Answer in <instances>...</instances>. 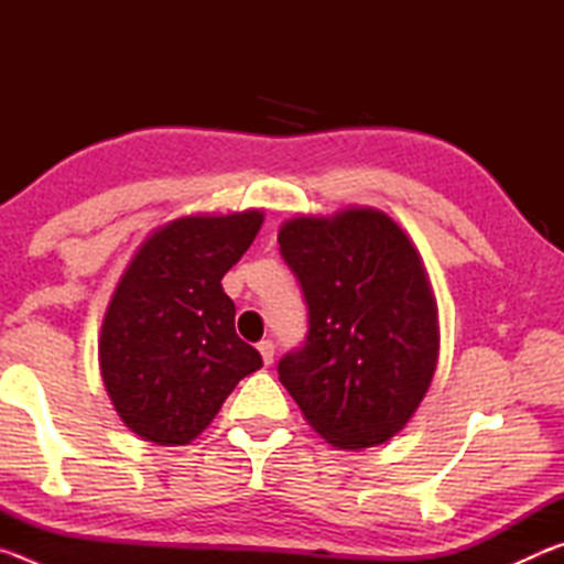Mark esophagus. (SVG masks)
<instances>
[{"instance_id": "obj_1", "label": "esophagus", "mask_w": 564, "mask_h": 564, "mask_svg": "<svg viewBox=\"0 0 564 564\" xmlns=\"http://www.w3.org/2000/svg\"><path fill=\"white\" fill-rule=\"evenodd\" d=\"M259 352H261V358H263L265 366H271V362H273V352H275L273 340H261V343H259Z\"/></svg>"}]
</instances>
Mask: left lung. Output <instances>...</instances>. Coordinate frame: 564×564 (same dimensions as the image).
Listing matches in <instances>:
<instances>
[{"instance_id": "left-lung-1", "label": "left lung", "mask_w": 564, "mask_h": 564, "mask_svg": "<svg viewBox=\"0 0 564 564\" xmlns=\"http://www.w3.org/2000/svg\"><path fill=\"white\" fill-rule=\"evenodd\" d=\"M279 243L308 305V336L281 358L279 380L330 445L390 441L431 388L441 348L417 248L376 208L295 216Z\"/></svg>"}]
</instances>
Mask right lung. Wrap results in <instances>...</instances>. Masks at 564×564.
I'll list each match as a JSON object with an SVG mask.
<instances>
[{
  "label": "right lung",
  "instance_id": "obj_1",
  "mask_svg": "<svg viewBox=\"0 0 564 564\" xmlns=\"http://www.w3.org/2000/svg\"><path fill=\"white\" fill-rule=\"evenodd\" d=\"M263 214L181 216L156 228L123 271L101 323L99 366L131 433L156 445L202 435L238 380L263 366L236 336L221 279L261 231Z\"/></svg>",
  "mask_w": 564,
  "mask_h": 564
}]
</instances>
